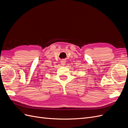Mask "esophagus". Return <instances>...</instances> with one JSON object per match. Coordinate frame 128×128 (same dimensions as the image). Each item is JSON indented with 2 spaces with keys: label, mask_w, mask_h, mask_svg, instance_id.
Masks as SVG:
<instances>
[{
  "label": "esophagus",
  "mask_w": 128,
  "mask_h": 128,
  "mask_svg": "<svg viewBox=\"0 0 128 128\" xmlns=\"http://www.w3.org/2000/svg\"><path fill=\"white\" fill-rule=\"evenodd\" d=\"M65 63H66L65 60H62L61 61V65H64V64H65Z\"/></svg>",
  "instance_id": "obj_1"
}]
</instances>
